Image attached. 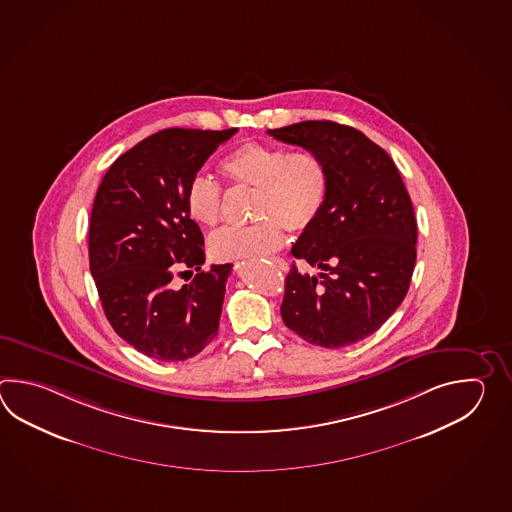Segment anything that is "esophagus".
<instances>
[{
  "mask_svg": "<svg viewBox=\"0 0 512 512\" xmlns=\"http://www.w3.org/2000/svg\"><path fill=\"white\" fill-rule=\"evenodd\" d=\"M272 263L280 269L282 272L289 271V265H287V261L282 260V258H272Z\"/></svg>",
  "mask_w": 512,
  "mask_h": 512,
  "instance_id": "1",
  "label": "esophagus"
}]
</instances>
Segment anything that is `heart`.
I'll return each mask as SVG.
<instances>
[{
  "mask_svg": "<svg viewBox=\"0 0 512 512\" xmlns=\"http://www.w3.org/2000/svg\"><path fill=\"white\" fill-rule=\"evenodd\" d=\"M221 174L234 185L256 190L254 219L249 227H225L208 241L219 261L256 260L278 251L283 230L304 232L315 225L326 207L329 174L326 163L311 150L247 142L221 163ZM190 218L212 227L221 219L223 190L197 175L186 186Z\"/></svg>",
  "mask_w": 512,
  "mask_h": 512,
  "instance_id": "heart-1",
  "label": "heart"
}]
</instances>
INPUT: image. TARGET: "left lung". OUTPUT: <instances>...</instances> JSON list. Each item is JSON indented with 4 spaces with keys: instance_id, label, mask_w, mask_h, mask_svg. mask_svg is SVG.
<instances>
[{
    "instance_id": "left-lung-1",
    "label": "left lung",
    "mask_w": 512,
    "mask_h": 512,
    "mask_svg": "<svg viewBox=\"0 0 512 512\" xmlns=\"http://www.w3.org/2000/svg\"><path fill=\"white\" fill-rule=\"evenodd\" d=\"M318 153L329 174L326 207L293 245L318 276L285 278L283 324L305 342L344 348L370 337L408 293L415 267L412 199L392 157L362 131L331 120H305L267 131Z\"/></svg>"
}]
</instances>
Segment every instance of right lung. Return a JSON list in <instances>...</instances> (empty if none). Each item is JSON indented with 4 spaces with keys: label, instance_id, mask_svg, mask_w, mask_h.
<instances>
[{
    "label": "right lung",
    "instance_id": "right-lung-1",
    "mask_svg": "<svg viewBox=\"0 0 512 512\" xmlns=\"http://www.w3.org/2000/svg\"><path fill=\"white\" fill-rule=\"evenodd\" d=\"M236 131H157L122 153L98 186L89 219V271L115 333L152 359H192L218 335L232 265L201 269L205 240L186 210L185 194L208 157ZM177 270L197 276L177 288Z\"/></svg>",
    "mask_w": 512,
    "mask_h": 512
}]
</instances>
